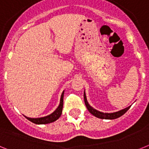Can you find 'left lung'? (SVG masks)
<instances>
[{
    "instance_id": "left-lung-1",
    "label": "left lung",
    "mask_w": 149,
    "mask_h": 149,
    "mask_svg": "<svg viewBox=\"0 0 149 149\" xmlns=\"http://www.w3.org/2000/svg\"><path fill=\"white\" fill-rule=\"evenodd\" d=\"M84 101L85 104H86V106L87 107L88 111H89L90 113H92L93 116L95 117H98V118H100V119H105V120H113V119H117L118 117H121L122 115L124 114L129 109L131 106H129V107H126L124 109H122L120 111H116V112H113V113H104V112H102V111H99L98 110L95 109L92 106L88 104V101H87V98H86V92L84 91Z\"/></svg>"
}]
</instances>
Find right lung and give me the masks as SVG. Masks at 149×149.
I'll use <instances>...</instances> for the list:
<instances>
[{
	"label": "right lung",
	"mask_w": 149,
	"mask_h": 149,
	"mask_svg": "<svg viewBox=\"0 0 149 149\" xmlns=\"http://www.w3.org/2000/svg\"><path fill=\"white\" fill-rule=\"evenodd\" d=\"M63 94H64V91H63V92L61 94L59 105L56 108L55 111H54L53 113H51V114L47 115L45 117H37V118H31V117H26V116H24V117H26V119L32 122V123H36V124H47V123L54 122L61 117V113H62L63 104Z\"/></svg>",
	"instance_id": "add662e5"
}]
</instances>
